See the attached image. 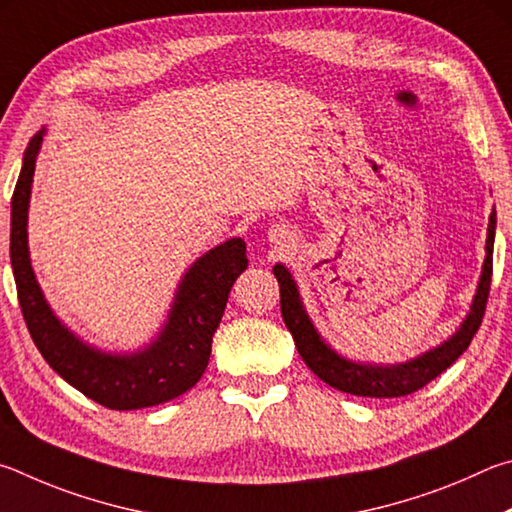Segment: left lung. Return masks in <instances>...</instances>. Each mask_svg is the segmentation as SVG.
Instances as JSON below:
<instances>
[{"label": "left lung", "instance_id": "left-lung-1", "mask_svg": "<svg viewBox=\"0 0 512 512\" xmlns=\"http://www.w3.org/2000/svg\"><path fill=\"white\" fill-rule=\"evenodd\" d=\"M495 224L497 215L490 213L488 224V240H486V261H483L481 279L477 285V294H474L472 306L468 317L463 319L461 328L443 342L441 346L432 348L423 355L414 357V360L402 364H360L333 351L317 328L312 326L306 308H303L301 294L297 290L292 274L285 265H274V276L281 288V315L285 326L292 333L294 346H297L299 355L303 357L308 369L324 380L333 389H339L351 396H366V398H400L409 396L418 389H423L427 382H432L436 375H441L445 369L459 360V357L468 351L472 337L477 335L481 326L483 312H486L490 281H492V245H495Z\"/></svg>", "mask_w": 512, "mask_h": 512}]
</instances>
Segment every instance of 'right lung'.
I'll use <instances>...</instances> for the list:
<instances>
[{"instance_id":"right-lung-1","label":"right lung","mask_w":512,"mask_h":512,"mask_svg":"<svg viewBox=\"0 0 512 512\" xmlns=\"http://www.w3.org/2000/svg\"><path fill=\"white\" fill-rule=\"evenodd\" d=\"M40 130L24 152L11 200V265L26 328L44 360L62 380L98 405L116 411L155 407L182 396L209 364L215 328L220 326L231 285L247 270V249L231 238L206 251L177 285L168 321L155 342L137 353H103L78 339L53 315L35 281L29 258V200Z\"/></svg>"}]
</instances>
